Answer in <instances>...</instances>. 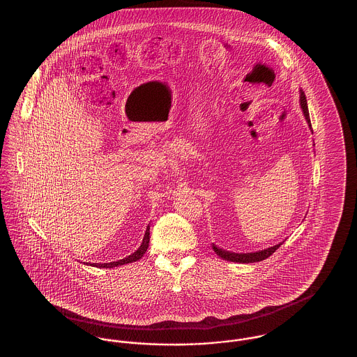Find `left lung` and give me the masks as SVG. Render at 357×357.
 Listing matches in <instances>:
<instances>
[{
	"instance_id": "obj_1",
	"label": "left lung",
	"mask_w": 357,
	"mask_h": 357,
	"mask_svg": "<svg viewBox=\"0 0 357 357\" xmlns=\"http://www.w3.org/2000/svg\"><path fill=\"white\" fill-rule=\"evenodd\" d=\"M300 104H301V108H303V112H304V116H305L306 121L312 130V124H310V118H309V109H307V102H306L305 93L303 89H300ZM282 245L278 243V245H274L272 248H268V249H264V250H258L255 253H233V252H227V250H223L217 248L214 243H213V250L217 253V255H220L223 259L226 261H231V262H239V264H252V262H259L262 259H266L268 257L271 255Z\"/></svg>"
}]
</instances>
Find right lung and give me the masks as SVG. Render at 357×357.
<instances>
[{
  "mask_svg": "<svg viewBox=\"0 0 357 357\" xmlns=\"http://www.w3.org/2000/svg\"><path fill=\"white\" fill-rule=\"evenodd\" d=\"M149 243H150V226H147V230H146V234H144V237H143V242H142V245L139 246V249L134 252L132 255H128V257H126V258H123V259H120V261H116V262H107V264H95L93 266H96V268H105V269H111V268H115V266H120V265H126V264H131V262H135L137 259H140L143 255L147 252V249H149Z\"/></svg>",
  "mask_w": 357,
  "mask_h": 357,
  "instance_id": "1",
  "label": "right lung"
}]
</instances>
